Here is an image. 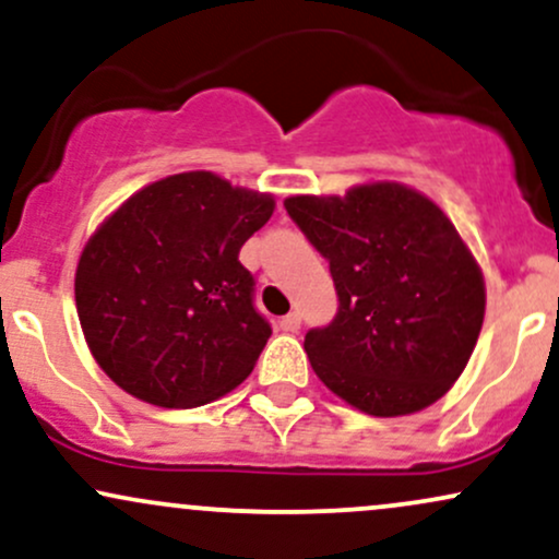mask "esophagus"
I'll list each match as a JSON object with an SVG mask.
<instances>
[{
  "label": "esophagus",
  "mask_w": 559,
  "mask_h": 559,
  "mask_svg": "<svg viewBox=\"0 0 559 559\" xmlns=\"http://www.w3.org/2000/svg\"><path fill=\"white\" fill-rule=\"evenodd\" d=\"M280 330L290 332V334L298 332L300 330V313L293 311V313H287V317H282L280 319Z\"/></svg>",
  "instance_id": "1"
}]
</instances>
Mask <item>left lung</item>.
I'll return each instance as SVG.
<instances>
[{"instance_id": "1", "label": "left lung", "mask_w": 559, "mask_h": 559, "mask_svg": "<svg viewBox=\"0 0 559 559\" xmlns=\"http://www.w3.org/2000/svg\"><path fill=\"white\" fill-rule=\"evenodd\" d=\"M287 214L330 261L337 313L306 332L334 395L369 416H405L461 377L484 324V277L437 203L397 182L345 199L293 195Z\"/></svg>"}]
</instances>
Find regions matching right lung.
Here are the masks:
<instances>
[{
    "label": "right lung",
    "mask_w": 559,
    "mask_h": 559,
    "mask_svg": "<svg viewBox=\"0 0 559 559\" xmlns=\"http://www.w3.org/2000/svg\"><path fill=\"white\" fill-rule=\"evenodd\" d=\"M272 212V195L182 173L138 190L96 229L75 304L111 382L159 408H195L253 371L272 326L238 255Z\"/></svg>",
    "instance_id": "1"
}]
</instances>
